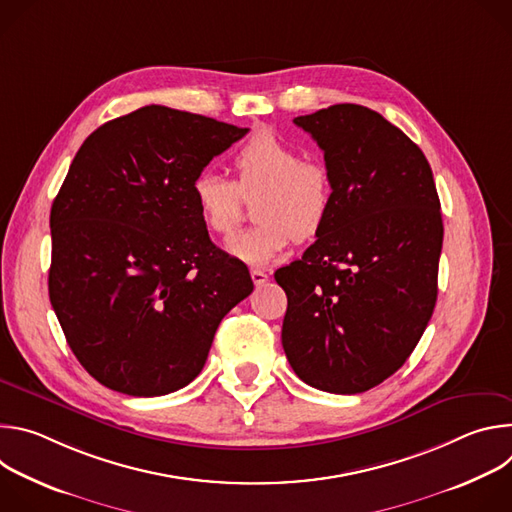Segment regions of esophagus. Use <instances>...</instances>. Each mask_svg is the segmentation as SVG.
Wrapping results in <instances>:
<instances>
[{"mask_svg":"<svg viewBox=\"0 0 512 512\" xmlns=\"http://www.w3.org/2000/svg\"><path fill=\"white\" fill-rule=\"evenodd\" d=\"M251 279L255 285H263L269 281V275L263 269H251Z\"/></svg>","mask_w":512,"mask_h":512,"instance_id":"esophagus-1","label":"esophagus"}]
</instances>
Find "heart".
<instances>
[{
    "label": "heart",
    "instance_id": "obj_1",
    "mask_svg": "<svg viewBox=\"0 0 512 512\" xmlns=\"http://www.w3.org/2000/svg\"><path fill=\"white\" fill-rule=\"evenodd\" d=\"M235 182L200 172L190 184L192 202L204 227L229 237L243 212V198H255L257 225L235 235L227 249L249 265H269L291 241H310L328 223L334 206L330 170L304 158L298 145L273 131L255 133L233 160Z\"/></svg>",
    "mask_w": 512,
    "mask_h": 512
}]
</instances>
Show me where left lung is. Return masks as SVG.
<instances>
[{
  "label": "left lung",
  "instance_id": "8db88e82",
  "mask_svg": "<svg viewBox=\"0 0 512 512\" xmlns=\"http://www.w3.org/2000/svg\"><path fill=\"white\" fill-rule=\"evenodd\" d=\"M294 123L324 152L334 206L302 259L275 271L281 344L304 383L356 395L403 367L433 314L440 198L423 152L377 111L342 103Z\"/></svg>",
  "mask_w": 512,
  "mask_h": 512
}]
</instances>
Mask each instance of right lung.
Here are the masks:
<instances>
[{
  "mask_svg": "<svg viewBox=\"0 0 512 512\" xmlns=\"http://www.w3.org/2000/svg\"><path fill=\"white\" fill-rule=\"evenodd\" d=\"M247 131L148 105L95 129L72 160L50 210L48 294L70 350L107 389L186 387L253 291L190 196L194 176Z\"/></svg>",
  "mask_w": 512,
  "mask_h": 512,
  "instance_id": "add662e5",
  "label": "right lung"
}]
</instances>
